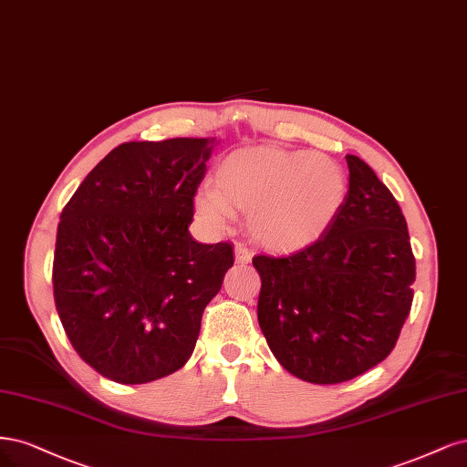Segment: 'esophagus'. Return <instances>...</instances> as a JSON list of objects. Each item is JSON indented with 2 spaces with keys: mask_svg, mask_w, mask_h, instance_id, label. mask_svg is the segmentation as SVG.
I'll use <instances>...</instances> for the list:
<instances>
[{
  "mask_svg": "<svg viewBox=\"0 0 467 467\" xmlns=\"http://www.w3.org/2000/svg\"><path fill=\"white\" fill-rule=\"evenodd\" d=\"M234 260H236V264H250L252 252L244 244H236L234 246Z\"/></svg>",
  "mask_w": 467,
  "mask_h": 467,
  "instance_id": "34e87169",
  "label": "esophagus"
}]
</instances>
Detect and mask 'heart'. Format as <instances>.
I'll list each match as a JSON object with an SVG mask.
<instances>
[{
    "label": "heart",
    "instance_id": "obj_1",
    "mask_svg": "<svg viewBox=\"0 0 467 467\" xmlns=\"http://www.w3.org/2000/svg\"><path fill=\"white\" fill-rule=\"evenodd\" d=\"M348 198V176L334 159L314 151L258 145L224 155L213 174V192L193 198L205 227L221 231L229 213H244L260 246L293 254L329 231Z\"/></svg>",
    "mask_w": 467,
    "mask_h": 467
}]
</instances>
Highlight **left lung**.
<instances>
[{
  "mask_svg": "<svg viewBox=\"0 0 467 467\" xmlns=\"http://www.w3.org/2000/svg\"><path fill=\"white\" fill-rule=\"evenodd\" d=\"M329 231L289 258L254 255L258 322L285 370L312 384L351 380L392 353L413 303L415 258L401 209L365 161Z\"/></svg>",
  "mask_w": 467,
  "mask_h": 467,
  "instance_id": "obj_1",
  "label": "left lung"
}]
</instances>
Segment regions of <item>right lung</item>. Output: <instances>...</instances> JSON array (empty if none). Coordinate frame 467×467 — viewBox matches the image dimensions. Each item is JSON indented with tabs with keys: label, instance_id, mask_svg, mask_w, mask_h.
I'll list each match as a JSON object with an SVG mask.
<instances>
[{
	"label": "right lung",
	"instance_id": "obj_1",
	"mask_svg": "<svg viewBox=\"0 0 467 467\" xmlns=\"http://www.w3.org/2000/svg\"><path fill=\"white\" fill-rule=\"evenodd\" d=\"M215 138L118 145L59 215L54 300L88 367L145 384L186 365L202 316L234 264L233 244L188 227Z\"/></svg>",
	"mask_w": 467,
	"mask_h": 467
}]
</instances>
